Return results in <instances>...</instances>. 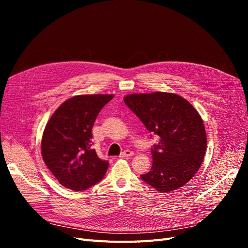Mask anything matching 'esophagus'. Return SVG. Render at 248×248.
I'll return each mask as SVG.
<instances>
[{"label":"esophagus","instance_id":"esophagus-1","mask_svg":"<svg viewBox=\"0 0 248 248\" xmlns=\"http://www.w3.org/2000/svg\"><path fill=\"white\" fill-rule=\"evenodd\" d=\"M131 156H133V152L130 151V150H125L124 152L120 154V158H129Z\"/></svg>","mask_w":248,"mask_h":248}]
</instances>
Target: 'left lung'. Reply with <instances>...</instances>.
I'll return each instance as SVG.
<instances>
[{"label":"left lung","instance_id":"8db88e82","mask_svg":"<svg viewBox=\"0 0 248 248\" xmlns=\"http://www.w3.org/2000/svg\"><path fill=\"white\" fill-rule=\"evenodd\" d=\"M124 102L159 140L151 150L152 168L140 176L142 181L159 192L184 186L197 174L207 149L198 110L183 97L167 92L130 94Z\"/></svg>","mask_w":248,"mask_h":248}]
</instances>
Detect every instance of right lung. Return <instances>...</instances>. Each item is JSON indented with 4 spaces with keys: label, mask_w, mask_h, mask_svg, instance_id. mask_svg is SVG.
I'll use <instances>...</instances> for the list:
<instances>
[{
    "label": "right lung",
    "mask_w": 248,
    "mask_h": 248,
    "mask_svg": "<svg viewBox=\"0 0 248 248\" xmlns=\"http://www.w3.org/2000/svg\"><path fill=\"white\" fill-rule=\"evenodd\" d=\"M114 95H78L64 101L44 128L41 154L59 183L81 191L98 183L108 167L92 146L97 115Z\"/></svg>",
    "instance_id": "add662e5"
}]
</instances>
